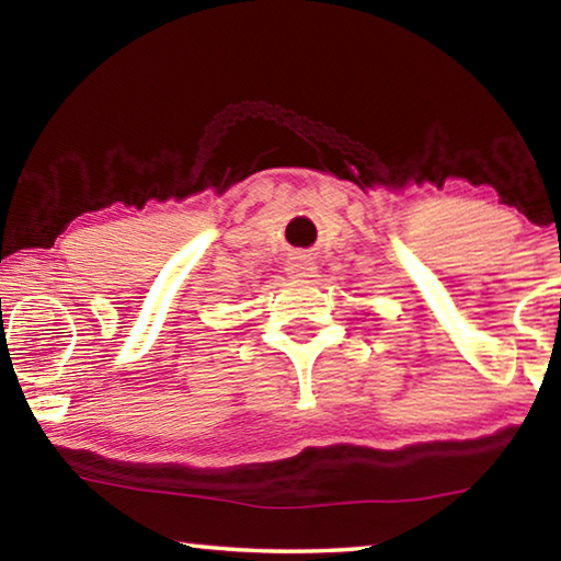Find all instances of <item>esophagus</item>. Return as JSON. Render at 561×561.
<instances>
[{
  "instance_id": "esophagus-1",
  "label": "esophagus",
  "mask_w": 561,
  "mask_h": 561,
  "mask_svg": "<svg viewBox=\"0 0 561 561\" xmlns=\"http://www.w3.org/2000/svg\"><path fill=\"white\" fill-rule=\"evenodd\" d=\"M314 272H317V262H314V257H309V254H297V257H291L289 262H287V274L291 279H309V277H314Z\"/></svg>"
}]
</instances>
